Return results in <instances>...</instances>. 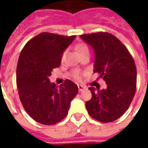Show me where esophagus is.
Listing matches in <instances>:
<instances>
[{
    "label": "esophagus",
    "mask_w": 148,
    "mask_h": 148,
    "mask_svg": "<svg viewBox=\"0 0 148 148\" xmlns=\"http://www.w3.org/2000/svg\"><path fill=\"white\" fill-rule=\"evenodd\" d=\"M77 87H78V90H79V92H81V91H82V90H84V86H82V85H81V84H78V85H77Z\"/></svg>",
    "instance_id": "1"
}]
</instances>
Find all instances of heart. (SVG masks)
Returning a JSON list of instances; mask_svg holds the SVG:
<instances>
[{
	"label": "heart",
	"mask_w": 148,
	"mask_h": 148,
	"mask_svg": "<svg viewBox=\"0 0 148 148\" xmlns=\"http://www.w3.org/2000/svg\"><path fill=\"white\" fill-rule=\"evenodd\" d=\"M76 50L79 54H81V53H84V52H85V51H88V46L86 45H84V44H78V45L76 46ZM65 55H66V51H64V52L62 53V55H61V60H64V59L65 58ZM73 76H74V78L81 79V73L79 71H74Z\"/></svg>",
	"instance_id": "heart-1"
}]
</instances>
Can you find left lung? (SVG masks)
Returning <instances> with one entry per match:
<instances>
[{"instance_id": "left-lung-1", "label": "left lung", "mask_w": 148, "mask_h": 148, "mask_svg": "<svg viewBox=\"0 0 148 148\" xmlns=\"http://www.w3.org/2000/svg\"><path fill=\"white\" fill-rule=\"evenodd\" d=\"M81 38L95 51V70L107 84L96 90L86 102L90 117L103 123L113 122L128 109L136 92L137 69L132 56L121 40L107 32L82 34Z\"/></svg>"}]
</instances>
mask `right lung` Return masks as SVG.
<instances>
[{
  "instance_id": "obj_1",
  "label": "right lung",
  "mask_w": 148,
  "mask_h": 148,
  "mask_svg": "<svg viewBox=\"0 0 148 148\" xmlns=\"http://www.w3.org/2000/svg\"><path fill=\"white\" fill-rule=\"evenodd\" d=\"M75 37L44 32L29 40L21 52L16 73L20 100L30 117L40 124L52 125L64 119L78 92L73 81L66 80L58 87L49 79Z\"/></svg>"
}]
</instances>
